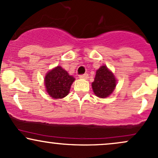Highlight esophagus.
I'll use <instances>...</instances> for the list:
<instances>
[{
	"mask_svg": "<svg viewBox=\"0 0 158 158\" xmlns=\"http://www.w3.org/2000/svg\"><path fill=\"white\" fill-rule=\"evenodd\" d=\"M88 77V75L87 73H85V74H82V75L79 76V78H80V79H87Z\"/></svg>",
	"mask_w": 158,
	"mask_h": 158,
	"instance_id": "34e87169",
	"label": "esophagus"
}]
</instances>
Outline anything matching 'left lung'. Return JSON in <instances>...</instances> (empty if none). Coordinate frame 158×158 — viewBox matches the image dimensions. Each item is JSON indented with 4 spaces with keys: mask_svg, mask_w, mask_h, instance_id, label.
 I'll return each mask as SVG.
<instances>
[{
    "mask_svg": "<svg viewBox=\"0 0 158 158\" xmlns=\"http://www.w3.org/2000/svg\"><path fill=\"white\" fill-rule=\"evenodd\" d=\"M116 79L106 66H101L97 70L94 81L91 85L97 97L106 98L113 92L116 86Z\"/></svg>",
    "mask_w": 158,
    "mask_h": 158,
    "instance_id": "left-lung-1",
    "label": "left lung"
}]
</instances>
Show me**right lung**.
<instances>
[{"label": "right lung", "mask_w": 158, "mask_h": 158, "mask_svg": "<svg viewBox=\"0 0 158 158\" xmlns=\"http://www.w3.org/2000/svg\"><path fill=\"white\" fill-rule=\"evenodd\" d=\"M75 79L61 67H56L48 71L45 76L46 91L54 99H61L70 92L71 85Z\"/></svg>", "instance_id": "right-lung-1"}]
</instances>
